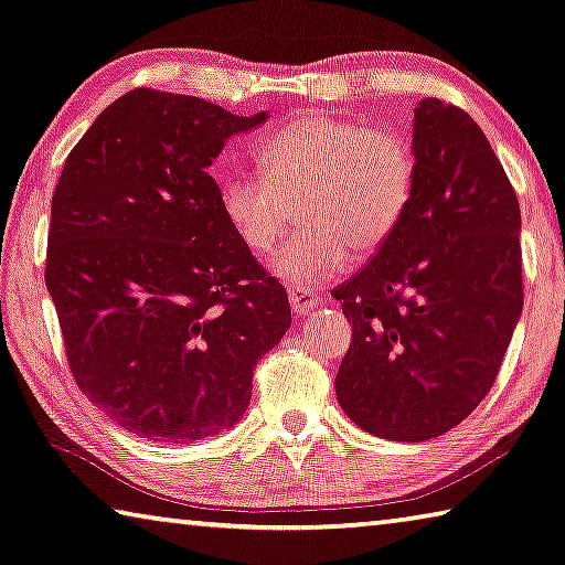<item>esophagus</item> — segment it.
<instances>
[{"mask_svg":"<svg viewBox=\"0 0 565 565\" xmlns=\"http://www.w3.org/2000/svg\"><path fill=\"white\" fill-rule=\"evenodd\" d=\"M289 303H291L294 315L307 317V315H311V311L319 307V297H317L315 291L299 289V286H291V289H289Z\"/></svg>","mask_w":565,"mask_h":565,"instance_id":"obj_1","label":"esophagus"}]
</instances>
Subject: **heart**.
Segmentation results:
<instances>
[{
    "instance_id": "obj_1",
    "label": "heart",
    "mask_w": 565,
    "mask_h": 565,
    "mask_svg": "<svg viewBox=\"0 0 565 565\" xmlns=\"http://www.w3.org/2000/svg\"><path fill=\"white\" fill-rule=\"evenodd\" d=\"M262 175L221 185V209L250 254H266L289 228L297 234L271 256V271L299 289L344 274L352 250L372 256L387 244L415 195V150L395 130L329 113H301L256 150Z\"/></svg>"
}]
</instances>
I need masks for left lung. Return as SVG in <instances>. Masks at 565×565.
I'll return each instance as SVG.
<instances>
[{"label": "left lung", "instance_id": "left-lung-1", "mask_svg": "<svg viewBox=\"0 0 565 565\" xmlns=\"http://www.w3.org/2000/svg\"><path fill=\"white\" fill-rule=\"evenodd\" d=\"M412 128L405 218L334 291L354 329L339 405L397 443L443 435L480 405L523 311L521 205L486 132L437 97Z\"/></svg>", "mask_w": 565, "mask_h": 565}]
</instances>
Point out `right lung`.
Returning a JSON list of instances; mask_svg holds the SVG:
<instances>
[{"label": "right lung", "mask_w": 565, "mask_h": 565, "mask_svg": "<svg viewBox=\"0 0 565 565\" xmlns=\"http://www.w3.org/2000/svg\"><path fill=\"white\" fill-rule=\"evenodd\" d=\"M266 118L138 87L62 168L44 281L77 387L132 435L185 445L234 427L254 364L291 327L284 286L209 175L226 140Z\"/></svg>", "instance_id": "add662e5"}]
</instances>
